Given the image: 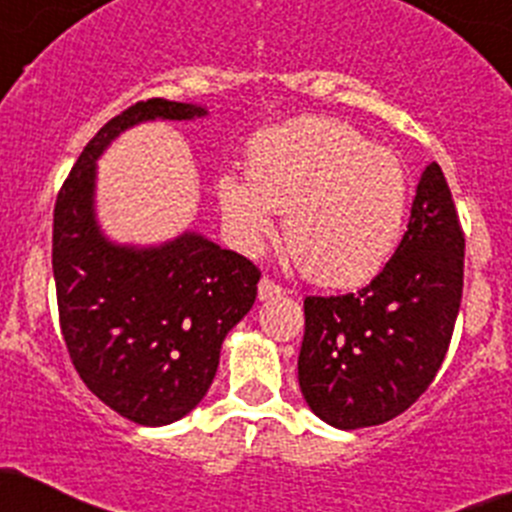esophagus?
I'll return each mask as SVG.
<instances>
[{"label":"esophagus","instance_id":"esophagus-1","mask_svg":"<svg viewBox=\"0 0 512 512\" xmlns=\"http://www.w3.org/2000/svg\"><path fill=\"white\" fill-rule=\"evenodd\" d=\"M281 294H284V289H281V286L276 284V281L266 279V276L259 281V301L276 299V296H281Z\"/></svg>","mask_w":512,"mask_h":512}]
</instances>
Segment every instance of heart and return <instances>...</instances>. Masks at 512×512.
<instances>
[{
  "label": "heart",
  "mask_w": 512,
  "mask_h": 512,
  "mask_svg": "<svg viewBox=\"0 0 512 512\" xmlns=\"http://www.w3.org/2000/svg\"><path fill=\"white\" fill-rule=\"evenodd\" d=\"M246 175L223 173L216 183L233 238L259 251L276 228L274 213H286V251L314 284L367 281L405 228V165L342 120L309 115L261 130L248 145Z\"/></svg>",
  "instance_id": "1"
}]
</instances>
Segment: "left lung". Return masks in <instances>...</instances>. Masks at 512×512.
<instances>
[{"label":"left lung","instance_id":"8db88e82","mask_svg":"<svg viewBox=\"0 0 512 512\" xmlns=\"http://www.w3.org/2000/svg\"><path fill=\"white\" fill-rule=\"evenodd\" d=\"M465 236L437 163L417 183L397 251L357 294L306 296L299 387L339 430L382 425L430 387L462 299Z\"/></svg>","mask_w":512,"mask_h":512}]
</instances>
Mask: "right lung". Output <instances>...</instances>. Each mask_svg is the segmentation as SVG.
I'll return each mask as SVG.
<instances>
[{"label":"right lung","instance_id":"1","mask_svg":"<svg viewBox=\"0 0 512 512\" xmlns=\"http://www.w3.org/2000/svg\"><path fill=\"white\" fill-rule=\"evenodd\" d=\"M206 115L193 102H135L85 145L55 203L52 271L67 352L97 399L145 427L170 425L206 397L261 271L193 231L160 246L110 241L95 216L97 158L133 125Z\"/></svg>","mask_w":512,"mask_h":512}]
</instances>
